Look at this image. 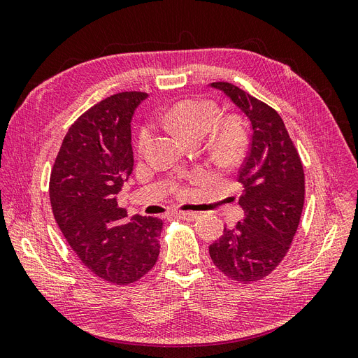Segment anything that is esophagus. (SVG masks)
I'll return each instance as SVG.
<instances>
[{"label":"esophagus","instance_id":"obj_1","mask_svg":"<svg viewBox=\"0 0 358 358\" xmlns=\"http://www.w3.org/2000/svg\"><path fill=\"white\" fill-rule=\"evenodd\" d=\"M175 215L178 216V218L185 220V221H194V220H197V216H199L196 212H182V210L175 212Z\"/></svg>","mask_w":358,"mask_h":358}]
</instances>
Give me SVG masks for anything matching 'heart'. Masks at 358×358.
<instances>
[{
  "label": "heart",
  "instance_id": "1",
  "mask_svg": "<svg viewBox=\"0 0 358 358\" xmlns=\"http://www.w3.org/2000/svg\"><path fill=\"white\" fill-rule=\"evenodd\" d=\"M216 115L218 109L213 101L188 99L170 106L161 119L167 127L191 142L204 137L213 125L209 142L210 150L221 159H234L243 152L246 146V129L241 119L234 115H225L215 122ZM149 136V128L145 127L137 138V148L140 150L146 146Z\"/></svg>",
  "mask_w": 358,
  "mask_h": 358
}]
</instances>
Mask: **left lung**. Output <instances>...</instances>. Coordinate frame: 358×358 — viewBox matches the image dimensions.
Returning <instances> with one entry per match:
<instances>
[{"instance_id":"obj_1","label":"left lung","mask_w":358,"mask_h":358,"mask_svg":"<svg viewBox=\"0 0 358 358\" xmlns=\"http://www.w3.org/2000/svg\"><path fill=\"white\" fill-rule=\"evenodd\" d=\"M249 117L252 138L237 175L245 220L209 246L213 264L236 282L264 279L291 246L305 203V171L279 113L229 82H213Z\"/></svg>"}]
</instances>
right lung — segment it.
<instances>
[{"label":"right lung","instance_id":"1","mask_svg":"<svg viewBox=\"0 0 358 358\" xmlns=\"http://www.w3.org/2000/svg\"><path fill=\"white\" fill-rule=\"evenodd\" d=\"M146 92L107 96L76 119L52 167L55 221L83 266L106 282L128 285L157 263L162 221L119 208L116 194L131 175V119Z\"/></svg>","mask_w":358,"mask_h":358}]
</instances>
